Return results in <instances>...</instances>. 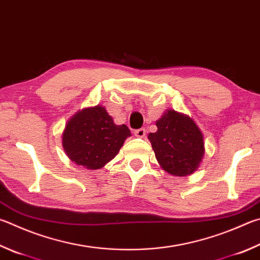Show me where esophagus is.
I'll return each mask as SVG.
<instances>
[{"instance_id":"1","label":"esophagus","mask_w":260,"mask_h":260,"mask_svg":"<svg viewBox=\"0 0 260 260\" xmlns=\"http://www.w3.org/2000/svg\"><path fill=\"white\" fill-rule=\"evenodd\" d=\"M145 134H146L145 128H140V129L134 131V135L136 136V138H144Z\"/></svg>"}]
</instances>
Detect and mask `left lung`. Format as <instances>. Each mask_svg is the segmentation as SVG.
<instances>
[{"mask_svg":"<svg viewBox=\"0 0 260 260\" xmlns=\"http://www.w3.org/2000/svg\"><path fill=\"white\" fill-rule=\"evenodd\" d=\"M158 129L148 139L155 159L165 172L174 176H187L200 167L205 155V138L190 116L166 110L155 121Z\"/></svg>","mask_w":260,"mask_h":260,"instance_id":"left-lung-1","label":"left lung"}]
</instances>
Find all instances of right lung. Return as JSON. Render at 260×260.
I'll return each mask as SVG.
<instances>
[{
  "instance_id": "obj_1",
  "label": "right lung",
  "mask_w": 260,
  "mask_h": 260,
  "mask_svg": "<svg viewBox=\"0 0 260 260\" xmlns=\"http://www.w3.org/2000/svg\"><path fill=\"white\" fill-rule=\"evenodd\" d=\"M131 131L116 125L102 106L83 108L66 122L62 148L77 166L95 171L111 161L119 152Z\"/></svg>"
}]
</instances>
